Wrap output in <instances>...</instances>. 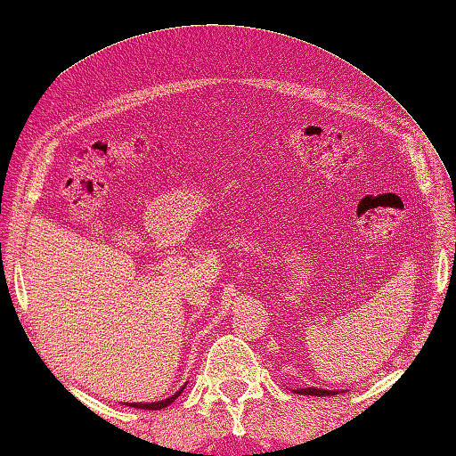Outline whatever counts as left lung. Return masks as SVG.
<instances>
[{"mask_svg": "<svg viewBox=\"0 0 456 456\" xmlns=\"http://www.w3.org/2000/svg\"><path fill=\"white\" fill-rule=\"evenodd\" d=\"M297 394H304V395H335L337 392L317 390V388H302V390H297Z\"/></svg>", "mask_w": 456, "mask_h": 456, "instance_id": "8db88e82", "label": "left lung"}]
</instances>
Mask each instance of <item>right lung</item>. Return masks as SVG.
Segmentation results:
<instances>
[{
    "mask_svg": "<svg viewBox=\"0 0 456 456\" xmlns=\"http://www.w3.org/2000/svg\"><path fill=\"white\" fill-rule=\"evenodd\" d=\"M182 390H183V388H182ZM182 390H180V392H176L174 395H170L168 400L154 402V403H131V408H141V410H162V408H167V405H170L174 400H176L178 395L182 394Z\"/></svg>",
    "mask_w": 456,
    "mask_h": 456,
    "instance_id": "right-lung-1",
    "label": "right lung"
}]
</instances>
